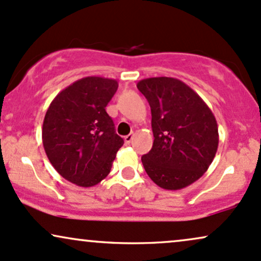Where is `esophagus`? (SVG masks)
<instances>
[{
  "mask_svg": "<svg viewBox=\"0 0 261 261\" xmlns=\"http://www.w3.org/2000/svg\"><path fill=\"white\" fill-rule=\"evenodd\" d=\"M133 139H134V134H130V135H127V136H125V137H124V140H125V143H126V145H128V143H130L131 141H133Z\"/></svg>",
  "mask_w": 261,
  "mask_h": 261,
  "instance_id": "esophagus-1",
  "label": "esophagus"
}]
</instances>
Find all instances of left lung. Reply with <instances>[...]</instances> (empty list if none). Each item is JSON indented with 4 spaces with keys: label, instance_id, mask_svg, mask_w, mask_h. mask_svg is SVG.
<instances>
[{
    "label": "left lung",
    "instance_id": "left-lung-1",
    "mask_svg": "<svg viewBox=\"0 0 261 261\" xmlns=\"http://www.w3.org/2000/svg\"><path fill=\"white\" fill-rule=\"evenodd\" d=\"M137 88L148 100L153 146L142 155L149 178L166 190H179L208 169L218 147L214 113L197 93L180 80L151 77Z\"/></svg>",
    "mask_w": 261,
    "mask_h": 261
}]
</instances>
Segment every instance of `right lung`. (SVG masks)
<instances>
[{
	"label": "right lung",
	"mask_w": 261,
	"mask_h": 261,
	"mask_svg": "<svg viewBox=\"0 0 261 261\" xmlns=\"http://www.w3.org/2000/svg\"><path fill=\"white\" fill-rule=\"evenodd\" d=\"M118 86L113 79H81L62 89L45 114V153L56 172L72 184L91 188L100 182L124 145L106 112Z\"/></svg>",
	"instance_id": "add662e5"
}]
</instances>
